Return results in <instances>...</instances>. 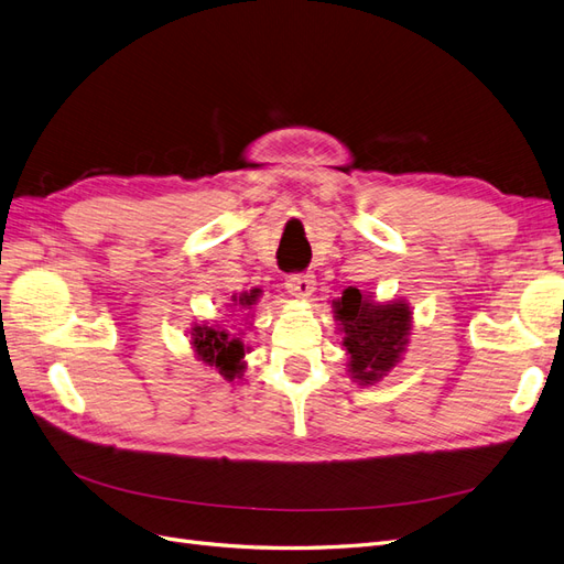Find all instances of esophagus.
Masks as SVG:
<instances>
[{
    "instance_id": "34e87169",
    "label": "esophagus",
    "mask_w": 564,
    "mask_h": 564,
    "mask_svg": "<svg viewBox=\"0 0 564 564\" xmlns=\"http://www.w3.org/2000/svg\"><path fill=\"white\" fill-rule=\"evenodd\" d=\"M284 286L294 299H308L315 292V278L313 275H289Z\"/></svg>"
}]
</instances>
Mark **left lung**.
I'll return each mask as SVG.
<instances>
[{
  "mask_svg": "<svg viewBox=\"0 0 564 564\" xmlns=\"http://www.w3.org/2000/svg\"><path fill=\"white\" fill-rule=\"evenodd\" d=\"M338 332L344 334L350 379L357 386L379 383L395 367L412 334V308L406 301L379 303L360 289H344L332 301Z\"/></svg>",
  "mask_w": 564,
  "mask_h": 564,
  "instance_id": "1",
  "label": "left lung"
}]
</instances>
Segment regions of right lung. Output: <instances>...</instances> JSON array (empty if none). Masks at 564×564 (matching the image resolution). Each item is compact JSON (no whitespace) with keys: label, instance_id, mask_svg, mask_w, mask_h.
<instances>
[{"label":"right lung","instance_id":"obj_1","mask_svg":"<svg viewBox=\"0 0 564 564\" xmlns=\"http://www.w3.org/2000/svg\"><path fill=\"white\" fill-rule=\"evenodd\" d=\"M259 296H261V289H251V292L232 296V305H237V308H251V305H256V301H259ZM191 344L197 360L214 367L226 381L242 379L245 355L249 352V348H245L240 338L228 334V329L218 327V324L216 327H209L207 322L195 324L191 332Z\"/></svg>","mask_w":564,"mask_h":564}]
</instances>
